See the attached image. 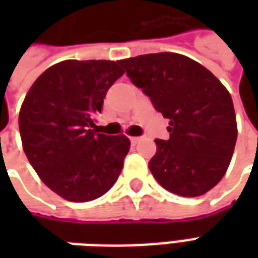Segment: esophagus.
<instances>
[{
    "label": "esophagus",
    "mask_w": 258,
    "mask_h": 258,
    "mask_svg": "<svg viewBox=\"0 0 258 258\" xmlns=\"http://www.w3.org/2000/svg\"><path fill=\"white\" fill-rule=\"evenodd\" d=\"M142 140V137H131V138H130V141H131V144H138V142H140V141Z\"/></svg>",
    "instance_id": "obj_1"
}]
</instances>
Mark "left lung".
Masks as SVG:
<instances>
[{"label": "left lung", "mask_w": 258, "mask_h": 258, "mask_svg": "<svg viewBox=\"0 0 258 258\" xmlns=\"http://www.w3.org/2000/svg\"><path fill=\"white\" fill-rule=\"evenodd\" d=\"M131 83L170 120L168 140H156L149 162L164 189L200 196L216 186L232 157L238 128L232 98L214 74L173 52L120 60Z\"/></svg>", "instance_id": "left-lung-1"}]
</instances>
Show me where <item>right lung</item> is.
<instances>
[{"instance_id": "add662e5", "label": "right lung", "mask_w": 258, "mask_h": 258, "mask_svg": "<svg viewBox=\"0 0 258 258\" xmlns=\"http://www.w3.org/2000/svg\"><path fill=\"white\" fill-rule=\"evenodd\" d=\"M120 60H63L47 69L19 113L23 151L42 182L70 202L105 195L117 181L130 151L125 135L96 134L94 117Z\"/></svg>"}]
</instances>
